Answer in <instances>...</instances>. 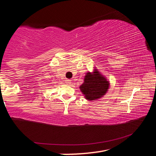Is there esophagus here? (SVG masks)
Returning a JSON list of instances; mask_svg holds the SVG:
<instances>
[{"instance_id": "esophagus-1", "label": "esophagus", "mask_w": 156, "mask_h": 156, "mask_svg": "<svg viewBox=\"0 0 156 156\" xmlns=\"http://www.w3.org/2000/svg\"><path fill=\"white\" fill-rule=\"evenodd\" d=\"M65 83H66V84H70L71 83H72V80H69V79H67V80H65Z\"/></svg>"}]
</instances>
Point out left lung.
Wrapping results in <instances>:
<instances>
[{"instance_id": "8db88e82", "label": "left lung", "mask_w": 156, "mask_h": 156, "mask_svg": "<svg viewBox=\"0 0 156 156\" xmlns=\"http://www.w3.org/2000/svg\"><path fill=\"white\" fill-rule=\"evenodd\" d=\"M109 87V81L96 67H94L93 72L86 73L83 83L79 89L86 100H96L105 96Z\"/></svg>"}]
</instances>
